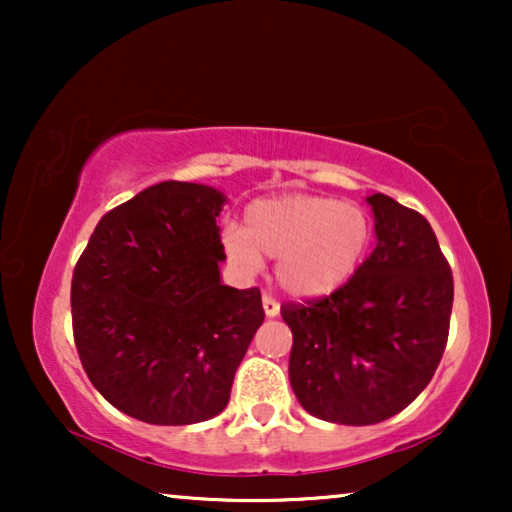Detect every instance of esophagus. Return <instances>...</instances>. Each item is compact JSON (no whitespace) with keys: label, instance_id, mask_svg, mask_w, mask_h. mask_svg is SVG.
I'll use <instances>...</instances> for the list:
<instances>
[{"label":"esophagus","instance_id":"1","mask_svg":"<svg viewBox=\"0 0 512 512\" xmlns=\"http://www.w3.org/2000/svg\"><path fill=\"white\" fill-rule=\"evenodd\" d=\"M263 310H265V314H268V317H277V314H279V303L272 296H268V293L263 296Z\"/></svg>","mask_w":512,"mask_h":512}]
</instances>
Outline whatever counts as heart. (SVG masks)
<instances>
[{"label": "heart", "instance_id": "obj_1", "mask_svg": "<svg viewBox=\"0 0 512 512\" xmlns=\"http://www.w3.org/2000/svg\"><path fill=\"white\" fill-rule=\"evenodd\" d=\"M373 240V221L354 202L324 195H279L251 202L244 228H228L223 247L233 263L254 272L279 258L277 279L298 298H321L345 286Z\"/></svg>", "mask_w": 512, "mask_h": 512}]
</instances>
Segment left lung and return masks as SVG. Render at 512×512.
I'll return each mask as SVG.
<instances>
[{
	"instance_id": "1",
	"label": "left lung",
	"mask_w": 512,
	"mask_h": 512,
	"mask_svg": "<svg viewBox=\"0 0 512 512\" xmlns=\"http://www.w3.org/2000/svg\"><path fill=\"white\" fill-rule=\"evenodd\" d=\"M377 247L338 291L284 303L289 380L310 415L368 426L408 408L443 359L452 270L429 221L389 195L368 198Z\"/></svg>"
}]
</instances>
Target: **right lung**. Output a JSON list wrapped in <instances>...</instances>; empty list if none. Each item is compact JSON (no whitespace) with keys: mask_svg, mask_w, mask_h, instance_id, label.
Listing matches in <instances>:
<instances>
[{"mask_svg":"<svg viewBox=\"0 0 512 512\" xmlns=\"http://www.w3.org/2000/svg\"><path fill=\"white\" fill-rule=\"evenodd\" d=\"M216 188L163 181L107 212L76 261L72 331L93 387L146 424L184 426L228 405L265 312L221 284Z\"/></svg>","mask_w":512,"mask_h":512,"instance_id":"obj_1","label":"right lung"}]
</instances>
